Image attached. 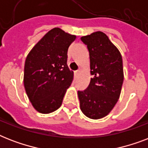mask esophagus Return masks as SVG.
<instances>
[{"label":"esophagus","mask_w":148,"mask_h":148,"mask_svg":"<svg viewBox=\"0 0 148 148\" xmlns=\"http://www.w3.org/2000/svg\"><path fill=\"white\" fill-rule=\"evenodd\" d=\"M80 73H81V71H80V70H78V71H74V77H77L78 76Z\"/></svg>","instance_id":"esophagus-1"}]
</instances>
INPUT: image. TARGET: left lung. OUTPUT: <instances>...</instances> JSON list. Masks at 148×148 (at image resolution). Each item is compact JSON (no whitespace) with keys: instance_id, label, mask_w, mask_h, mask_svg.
I'll use <instances>...</instances> for the list:
<instances>
[{"instance_id":"left-lung-1","label":"left lung","mask_w":148,"mask_h":148,"mask_svg":"<svg viewBox=\"0 0 148 148\" xmlns=\"http://www.w3.org/2000/svg\"><path fill=\"white\" fill-rule=\"evenodd\" d=\"M81 39L89 51L93 78L85 90L77 92L80 108L90 119H101L112 110L121 95L124 81L122 57L103 32L96 31Z\"/></svg>"}]
</instances>
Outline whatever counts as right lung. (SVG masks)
I'll return each mask as SVG.
<instances>
[{
  "mask_svg": "<svg viewBox=\"0 0 148 148\" xmlns=\"http://www.w3.org/2000/svg\"><path fill=\"white\" fill-rule=\"evenodd\" d=\"M76 36L59 27L49 31L29 52L25 60L24 85L37 111L58 110L71 84L74 72L67 66V51Z\"/></svg>",
  "mask_w": 148,
  "mask_h": 148,
  "instance_id": "obj_1",
  "label": "right lung"
}]
</instances>
